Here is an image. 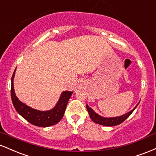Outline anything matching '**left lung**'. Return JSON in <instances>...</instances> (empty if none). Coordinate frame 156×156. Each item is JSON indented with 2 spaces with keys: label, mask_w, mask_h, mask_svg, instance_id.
<instances>
[{
  "label": "left lung",
  "mask_w": 156,
  "mask_h": 156,
  "mask_svg": "<svg viewBox=\"0 0 156 156\" xmlns=\"http://www.w3.org/2000/svg\"><path fill=\"white\" fill-rule=\"evenodd\" d=\"M139 103L134 107L133 109H132L131 111H130L129 112L126 113V114H123V115L119 116V117H102V116L99 115L98 114H97V113L94 112L92 108H90V107H89L87 104V108L89 112V117H90L91 119H92L94 122L98 123V124L101 125H104V126H115V125L121 124L122 122H123L127 118L129 117L130 114H132V112H133L136 109V108L138 106Z\"/></svg>",
  "instance_id": "obj_1"
}]
</instances>
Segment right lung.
<instances>
[{"mask_svg":"<svg viewBox=\"0 0 156 156\" xmlns=\"http://www.w3.org/2000/svg\"><path fill=\"white\" fill-rule=\"evenodd\" d=\"M15 70L12 77L11 96H12V103L17 113L25 119L36 126L45 128L57 124L63 117L67 103L73 92L64 91L63 92H62L58 101L51 110H37L23 103L16 96L15 89H14V78H15Z\"/></svg>","mask_w":156,"mask_h":156,"instance_id":"right-lung-1","label":"right lung"}]
</instances>
